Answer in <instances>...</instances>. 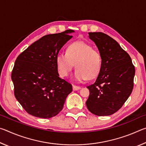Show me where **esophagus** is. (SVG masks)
<instances>
[{
    "label": "esophagus",
    "mask_w": 146,
    "mask_h": 146,
    "mask_svg": "<svg viewBox=\"0 0 146 146\" xmlns=\"http://www.w3.org/2000/svg\"><path fill=\"white\" fill-rule=\"evenodd\" d=\"M81 87L80 86H75V85H73V91H77L78 90H80Z\"/></svg>",
    "instance_id": "1"
}]
</instances>
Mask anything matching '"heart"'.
<instances>
[{"instance_id":"1","label":"heart","mask_w":146,"mask_h":146,"mask_svg":"<svg viewBox=\"0 0 146 146\" xmlns=\"http://www.w3.org/2000/svg\"><path fill=\"white\" fill-rule=\"evenodd\" d=\"M56 60L58 72L63 77L70 75L75 64L76 70L74 79L77 82L97 77L102 64L99 51L82 41L70 44L66 49V53H58Z\"/></svg>"}]
</instances>
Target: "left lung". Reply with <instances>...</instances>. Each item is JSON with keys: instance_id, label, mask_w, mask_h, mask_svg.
<instances>
[{"instance_id": "obj_1", "label": "left lung", "mask_w": 146, "mask_h": 146, "mask_svg": "<svg viewBox=\"0 0 146 146\" xmlns=\"http://www.w3.org/2000/svg\"><path fill=\"white\" fill-rule=\"evenodd\" d=\"M88 34L99 50L102 64L95 82L87 86L90 96L86 106L95 115H111L122 108L132 92L135 66L129 54L111 36L102 32Z\"/></svg>"}]
</instances>
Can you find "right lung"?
Returning <instances> with one entry per match:
<instances>
[{"instance_id":"right-lung-1","label":"right lung","mask_w":146,"mask_h":146,"mask_svg":"<svg viewBox=\"0 0 146 146\" xmlns=\"http://www.w3.org/2000/svg\"><path fill=\"white\" fill-rule=\"evenodd\" d=\"M68 29L47 35L29 46L17 58L11 73L16 99L29 115L41 118L55 117L62 110L72 86L59 77L56 56L73 37Z\"/></svg>"}]
</instances>
